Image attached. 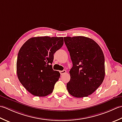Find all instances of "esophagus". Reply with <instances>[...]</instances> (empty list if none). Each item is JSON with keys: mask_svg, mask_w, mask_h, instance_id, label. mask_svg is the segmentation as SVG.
<instances>
[{"mask_svg": "<svg viewBox=\"0 0 122 122\" xmlns=\"http://www.w3.org/2000/svg\"><path fill=\"white\" fill-rule=\"evenodd\" d=\"M60 73L61 75H64V74H66V70H63V71H60Z\"/></svg>", "mask_w": 122, "mask_h": 122, "instance_id": "obj_1", "label": "esophagus"}]
</instances>
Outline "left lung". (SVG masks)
I'll list each match as a JSON object with an SVG mask.
<instances>
[{
    "label": "left lung",
    "mask_w": 122,
    "mask_h": 122,
    "mask_svg": "<svg viewBox=\"0 0 122 122\" xmlns=\"http://www.w3.org/2000/svg\"><path fill=\"white\" fill-rule=\"evenodd\" d=\"M64 38L73 63L67 89L75 97H87L98 88L105 77L103 52L95 41L88 37Z\"/></svg>",
    "instance_id": "obj_1"
}]
</instances>
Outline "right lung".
<instances>
[{
	"mask_svg": "<svg viewBox=\"0 0 122 122\" xmlns=\"http://www.w3.org/2000/svg\"><path fill=\"white\" fill-rule=\"evenodd\" d=\"M63 44L61 37H36L29 39L20 49L17 60V76L32 95L46 96L53 92L61 75L52 67L54 54Z\"/></svg>",
	"mask_w": 122,
	"mask_h": 122,
	"instance_id": "add662e5",
	"label": "right lung"
}]
</instances>
